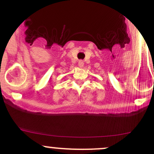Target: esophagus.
<instances>
[{
    "mask_svg": "<svg viewBox=\"0 0 154 154\" xmlns=\"http://www.w3.org/2000/svg\"><path fill=\"white\" fill-rule=\"evenodd\" d=\"M78 66H79V67H80V68H82L83 66H84V62H83V60H79Z\"/></svg>",
    "mask_w": 154,
    "mask_h": 154,
    "instance_id": "esophagus-1",
    "label": "esophagus"
}]
</instances>
